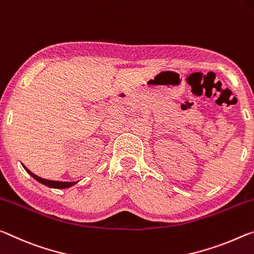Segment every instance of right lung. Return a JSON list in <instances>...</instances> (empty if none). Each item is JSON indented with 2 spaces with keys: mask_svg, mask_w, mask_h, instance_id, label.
I'll list each match as a JSON object with an SVG mask.
<instances>
[{
  "mask_svg": "<svg viewBox=\"0 0 254 254\" xmlns=\"http://www.w3.org/2000/svg\"><path fill=\"white\" fill-rule=\"evenodd\" d=\"M23 168L26 169V171L30 174V176L33 178V179H36L37 181L38 182H40V184H43V185H45V186H47V187H49V188H55V189H66V188H69V187H72V186H74L76 184V182H62V181H53V180H46V179H43V178H40V177H38V176H36V174H33L30 170H28L26 166L23 165Z\"/></svg>",
  "mask_w": 254,
  "mask_h": 254,
  "instance_id": "obj_1",
  "label": "right lung"
}]
</instances>
